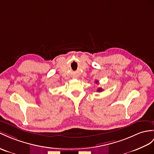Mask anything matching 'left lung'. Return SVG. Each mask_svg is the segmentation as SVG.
<instances>
[{
  "instance_id": "1",
  "label": "left lung",
  "mask_w": 154,
  "mask_h": 154,
  "mask_svg": "<svg viewBox=\"0 0 154 154\" xmlns=\"http://www.w3.org/2000/svg\"><path fill=\"white\" fill-rule=\"evenodd\" d=\"M95 82H96V83H97V82H98V81H97V80H96ZM102 91H103V89L102 88H99L98 89H97V91H98V92H101Z\"/></svg>"
}]
</instances>
